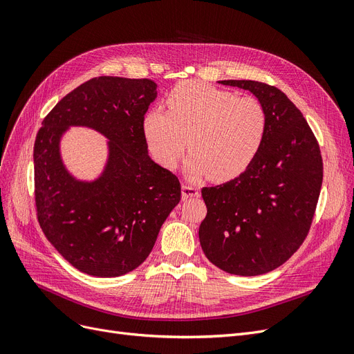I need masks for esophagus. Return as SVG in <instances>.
<instances>
[{"instance_id":"esophagus-1","label":"esophagus","mask_w":354,"mask_h":354,"mask_svg":"<svg viewBox=\"0 0 354 354\" xmlns=\"http://www.w3.org/2000/svg\"><path fill=\"white\" fill-rule=\"evenodd\" d=\"M200 194V190L194 186H190V184H183L181 187V196L183 198H192V197H197Z\"/></svg>"}]
</instances>
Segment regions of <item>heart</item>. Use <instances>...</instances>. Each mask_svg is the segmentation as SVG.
Instances as JSON below:
<instances>
[{"label": "heart", "instance_id": "obj_1", "mask_svg": "<svg viewBox=\"0 0 354 354\" xmlns=\"http://www.w3.org/2000/svg\"><path fill=\"white\" fill-rule=\"evenodd\" d=\"M165 102L168 111L153 106L142 118L147 145L162 167L174 168L189 141L187 174L225 181L242 174L259 154L268 120L258 99L186 80Z\"/></svg>", "mask_w": 354, "mask_h": 354}]
</instances>
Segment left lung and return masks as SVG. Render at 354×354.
<instances>
[{"instance_id": "obj_1", "label": "left lung", "mask_w": 354, "mask_h": 354, "mask_svg": "<svg viewBox=\"0 0 354 354\" xmlns=\"http://www.w3.org/2000/svg\"><path fill=\"white\" fill-rule=\"evenodd\" d=\"M254 93L266 112L259 154L221 186L203 187L207 207L198 239L222 271L262 275L287 262L307 238L319 190L323 160L301 111L278 88L255 80H221Z\"/></svg>"}]
</instances>
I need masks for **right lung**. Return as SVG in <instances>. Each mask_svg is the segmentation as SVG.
<instances>
[{"label": "right lung", "instance_id": "1", "mask_svg": "<svg viewBox=\"0 0 354 354\" xmlns=\"http://www.w3.org/2000/svg\"><path fill=\"white\" fill-rule=\"evenodd\" d=\"M157 97L149 79L93 77L67 93L43 120L35 142V194L43 233L72 266L92 277H121L153 250L178 205V178L148 156L142 118ZM71 126L106 136L109 161L92 182L62 164L59 140Z\"/></svg>", "mask_w": 354, "mask_h": 354}]
</instances>
